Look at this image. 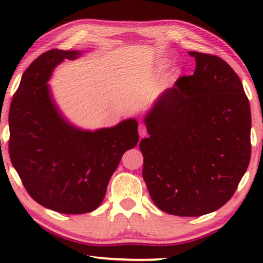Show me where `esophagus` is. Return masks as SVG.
<instances>
[{
  "mask_svg": "<svg viewBox=\"0 0 263 263\" xmlns=\"http://www.w3.org/2000/svg\"><path fill=\"white\" fill-rule=\"evenodd\" d=\"M138 131H139V136L140 137H145L147 135V128L144 125V124H139V127H138Z\"/></svg>",
  "mask_w": 263,
  "mask_h": 263,
  "instance_id": "1",
  "label": "esophagus"
}]
</instances>
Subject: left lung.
Here are the masks:
<instances>
[{
	"instance_id": "obj_1",
	"label": "left lung",
	"mask_w": 263,
	"mask_h": 263,
	"mask_svg": "<svg viewBox=\"0 0 263 263\" xmlns=\"http://www.w3.org/2000/svg\"><path fill=\"white\" fill-rule=\"evenodd\" d=\"M196 68L145 115L142 177L160 210L198 217L232 197L251 159V108L242 83L219 57L189 51Z\"/></svg>"
}]
</instances>
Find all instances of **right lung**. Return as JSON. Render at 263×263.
I'll return each instance as SVG.
<instances>
[{"instance_id": "right-lung-1", "label": "right lung", "mask_w": 263, "mask_h": 263, "mask_svg": "<svg viewBox=\"0 0 263 263\" xmlns=\"http://www.w3.org/2000/svg\"><path fill=\"white\" fill-rule=\"evenodd\" d=\"M81 54L51 50L38 57L22 77L9 111V154L25 189L41 205L67 215L101 205L122 155L139 140L136 118L90 131L58 108L47 82L58 65Z\"/></svg>"}]
</instances>
